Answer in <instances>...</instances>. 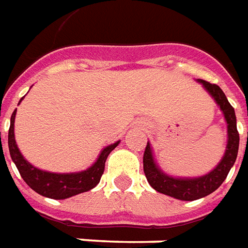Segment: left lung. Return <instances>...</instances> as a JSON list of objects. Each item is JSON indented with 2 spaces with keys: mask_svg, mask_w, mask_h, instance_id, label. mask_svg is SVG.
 Here are the masks:
<instances>
[{
  "mask_svg": "<svg viewBox=\"0 0 248 248\" xmlns=\"http://www.w3.org/2000/svg\"><path fill=\"white\" fill-rule=\"evenodd\" d=\"M199 81L204 85L208 92L211 93V96L215 99L217 104L220 105V109L224 113L228 131L227 149H226V154L223 156L222 161L210 173L202 177H195V179H175V177L167 176L166 173H163L156 167L149 143H147L143 156V168L145 177L152 188L156 189L157 192L172 196L175 199L196 200L212 194L226 180L228 172L233 166L236 156H238L239 132L236 129V117H235V110H233L232 105L228 103L226 94L217 84H211L205 80H199Z\"/></svg>",
  "mask_w": 248,
  "mask_h": 248,
  "instance_id": "obj_1",
  "label": "left lung"
}]
</instances>
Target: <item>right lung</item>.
Returning <instances> with one entry per match:
<instances>
[{"label": "right lung", "instance_id": "right-lung-1", "mask_svg": "<svg viewBox=\"0 0 248 248\" xmlns=\"http://www.w3.org/2000/svg\"><path fill=\"white\" fill-rule=\"evenodd\" d=\"M16 110L17 109H15L10 117V128L8 135L9 152L12 156V160L15 161L16 167L20 172L21 177L33 191L50 199H66L77 194L87 192L99 184L100 179L104 173L107 157L117 147L119 141L110 144L107 148L103 149L97 161L91 168H88L87 171L78 172V173H52V172L41 171L31 166V163H28L24 159V156L21 155L20 149L17 148L15 140Z\"/></svg>", "mask_w": 248, "mask_h": 248}]
</instances>
